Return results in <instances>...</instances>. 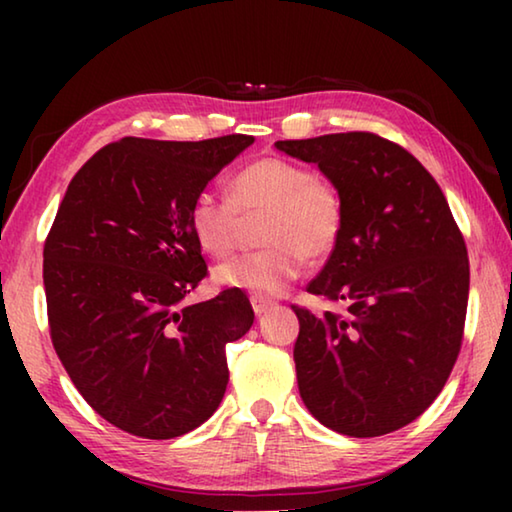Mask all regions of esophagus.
<instances>
[{
    "label": "esophagus",
    "instance_id": "esophagus-1",
    "mask_svg": "<svg viewBox=\"0 0 512 512\" xmlns=\"http://www.w3.org/2000/svg\"><path fill=\"white\" fill-rule=\"evenodd\" d=\"M250 305H253V311L257 316H262V314H266L268 309L273 307V302L271 300H266V298H257V296H253L250 298Z\"/></svg>",
    "mask_w": 512,
    "mask_h": 512
}]
</instances>
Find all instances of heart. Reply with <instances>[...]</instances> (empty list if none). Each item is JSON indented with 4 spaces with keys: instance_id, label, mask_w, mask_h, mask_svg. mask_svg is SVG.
<instances>
[{
    "instance_id": "heart-1",
    "label": "heart",
    "mask_w": 512,
    "mask_h": 512,
    "mask_svg": "<svg viewBox=\"0 0 512 512\" xmlns=\"http://www.w3.org/2000/svg\"><path fill=\"white\" fill-rule=\"evenodd\" d=\"M262 214L259 244L216 268V282L257 298H275L298 280L307 259L334 253L345 228L341 192L305 164L287 158H259L228 180V198L201 192L189 205V230L205 253L228 257L237 248L241 219Z\"/></svg>"
}]
</instances>
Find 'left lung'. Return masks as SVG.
Segmentation results:
<instances>
[{
	"mask_svg": "<svg viewBox=\"0 0 512 512\" xmlns=\"http://www.w3.org/2000/svg\"><path fill=\"white\" fill-rule=\"evenodd\" d=\"M314 162L345 205V228L307 291L345 311L293 305L300 397L325 427L375 438L429 409L461 352L470 293L465 239L431 173L375 133L275 142Z\"/></svg>",
	"mask_w": 512,
	"mask_h": 512,
	"instance_id": "left-lung-1",
	"label": "left lung"
}]
</instances>
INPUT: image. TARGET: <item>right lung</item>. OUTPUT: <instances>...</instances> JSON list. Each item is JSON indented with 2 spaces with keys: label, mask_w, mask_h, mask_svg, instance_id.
Instances as JSON below:
<instances>
[{
  "label": "right lung",
  "mask_w": 512,
  "mask_h": 512,
  "mask_svg": "<svg viewBox=\"0 0 512 512\" xmlns=\"http://www.w3.org/2000/svg\"><path fill=\"white\" fill-rule=\"evenodd\" d=\"M253 142L124 137L67 187L42 264L49 334L83 400L121 431L169 440L219 409L230 377L225 345L255 314L239 289L180 305L207 275L187 214Z\"/></svg>",
  "instance_id": "right-lung-1"
}]
</instances>
